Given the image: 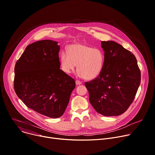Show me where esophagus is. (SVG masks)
I'll use <instances>...</instances> for the list:
<instances>
[{"label":"esophagus","instance_id":"esophagus-1","mask_svg":"<svg viewBox=\"0 0 155 155\" xmlns=\"http://www.w3.org/2000/svg\"><path fill=\"white\" fill-rule=\"evenodd\" d=\"M76 85H80V84H82V82H81L80 81L76 80Z\"/></svg>","mask_w":155,"mask_h":155}]
</instances>
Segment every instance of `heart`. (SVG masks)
<instances>
[{"label": "heart", "instance_id": "heart-1", "mask_svg": "<svg viewBox=\"0 0 155 155\" xmlns=\"http://www.w3.org/2000/svg\"><path fill=\"white\" fill-rule=\"evenodd\" d=\"M62 70L71 73L77 65L78 75L92 80L101 73L105 64V53L99 48H93L84 44H74L68 46L60 56Z\"/></svg>", "mask_w": 155, "mask_h": 155}]
</instances>
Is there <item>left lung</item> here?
Here are the masks:
<instances>
[{
    "instance_id": "1",
    "label": "left lung",
    "mask_w": 155,
    "mask_h": 155,
    "mask_svg": "<svg viewBox=\"0 0 155 155\" xmlns=\"http://www.w3.org/2000/svg\"><path fill=\"white\" fill-rule=\"evenodd\" d=\"M105 64L100 75L86 82L89 102L104 116L124 113L135 99L141 73L134 54L113 41H101Z\"/></svg>"
}]
</instances>
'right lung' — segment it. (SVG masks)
I'll list each match as a JSON object with an SVG mask.
<instances>
[{
    "label": "right lung",
    "mask_w": 155,
    "mask_h": 155,
    "mask_svg": "<svg viewBox=\"0 0 155 155\" xmlns=\"http://www.w3.org/2000/svg\"><path fill=\"white\" fill-rule=\"evenodd\" d=\"M58 42L38 41L28 45L16 62L14 86L27 107L50 118L63 115L76 87L60 69Z\"/></svg>",
    "instance_id": "obj_1"
}]
</instances>
